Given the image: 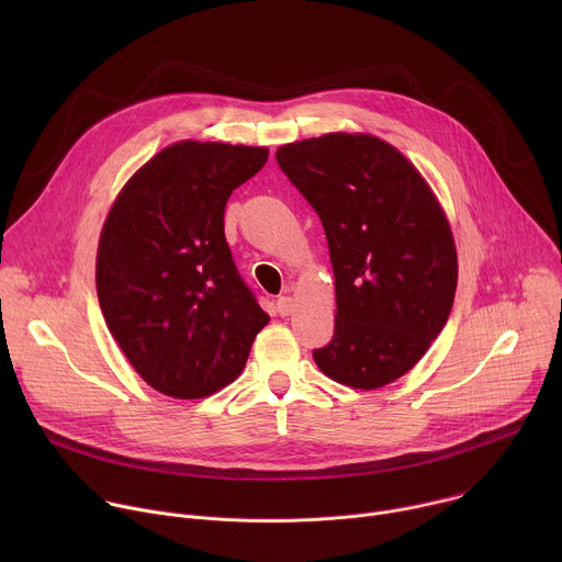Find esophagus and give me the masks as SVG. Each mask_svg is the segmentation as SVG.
I'll return each instance as SVG.
<instances>
[{"label":"esophagus","mask_w":562,"mask_h":562,"mask_svg":"<svg viewBox=\"0 0 562 562\" xmlns=\"http://www.w3.org/2000/svg\"><path fill=\"white\" fill-rule=\"evenodd\" d=\"M293 300L289 297V295H280L278 300H276V311L282 315V317H286V315H291V311H293Z\"/></svg>","instance_id":"obj_1"}]
</instances>
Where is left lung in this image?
I'll use <instances>...</instances> for the list:
<instances>
[{"instance_id":"obj_1","label":"left lung","mask_w":562,"mask_h":562,"mask_svg":"<svg viewBox=\"0 0 562 562\" xmlns=\"http://www.w3.org/2000/svg\"><path fill=\"white\" fill-rule=\"evenodd\" d=\"M276 159L325 226L336 276L334 340L313 351L325 375L378 389L438 338L456 295L449 222L409 159L371 135L329 133Z\"/></svg>"}]
</instances>
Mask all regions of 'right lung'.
Here are the masks:
<instances>
[{"mask_svg": "<svg viewBox=\"0 0 562 562\" xmlns=\"http://www.w3.org/2000/svg\"><path fill=\"white\" fill-rule=\"evenodd\" d=\"M262 146L178 142L115 200L98 249V300L135 371L157 391L195 400L245 369L269 315L224 237L231 193L267 162Z\"/></svg>", "mask_w": 562, "mask_h": 562, "instance_id": "add662e5", "label": "right lung"}]
</instances>
